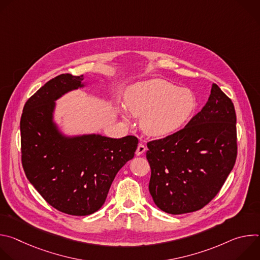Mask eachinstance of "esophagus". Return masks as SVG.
Masks as SVG:
<instances>
[{"mask_svg": "<svg viewBox=\"0 0 260 260\" xmlns=\"http://www.w3.org/2000/svg\"><path fill=\"white\" fill-rule=\"evenodd\" d=\"M145 151H146V146H145L144 144L140 143V144L138 145L137 150H136V154L139 156V155H142Z\"/></svg>", "mask_w": 260, "mask_h": 260, "instance_id": "1", "label": "esophagus"}]
</instances>
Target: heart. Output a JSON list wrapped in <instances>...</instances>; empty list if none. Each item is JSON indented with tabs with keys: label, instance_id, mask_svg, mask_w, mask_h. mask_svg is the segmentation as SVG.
Segmentation results:
<instances>
[{
	"label": "heart",
	"instance_id": "obj_1",
	"mask_svg": "<svg viewBox=\"0 0 260 260\" xmlns=\"http://www.w3.org/2000/svg\"><path fill=\"white\" fill-rule=\"evenodd\" d=\"M125 102L134 116H141L140 124L144 133L156 138L180 129L197 106L191 90L161 79L135 84L128 89ZM124 119L128 121L127 115H124Z\"/></svg>",
	"mask_w": 260,
	"mask_h": 260
}]
</instances>
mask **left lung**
Listing matches in <instances>:
<instances>
[{"label": "left lung", "instance_id": "obj_1", "mask_svg": "<svg viewBox=\"0 0 260 260\" xmlns=\"http://www.w3.org/2000/svg\"><path fill=\"white\" fill-rule=\"evenodd\" d=\"M236 122L232 100L214 83L207 104L186 126L147 143L149 191L160 210L190 213L216 197L237 159Z\"/></svg>", "mask_w": 260, "mask_h": 260}]
</instances>
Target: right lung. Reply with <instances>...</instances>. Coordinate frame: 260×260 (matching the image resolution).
<instances>
[{
  "mask_svg": "<svg viewBox=\"0 0 260 260\" xmlns=\"http://www.w3.org/2000/svg\"><path fill=\"white\" fill-rule=\"evenodd\" d=\"M83 75L61 74L25 103L20 119L21 162L26 178L56 210L74 216L96 212L118 171L135 155L138 138L66 137L53 122L55 101L83 87Z\"/></svg>",
  "mask_w": 260,
  "mask_h": 260,
  "instance_id": "obj_1",
  "label": "right lung"
}]
</instances>
